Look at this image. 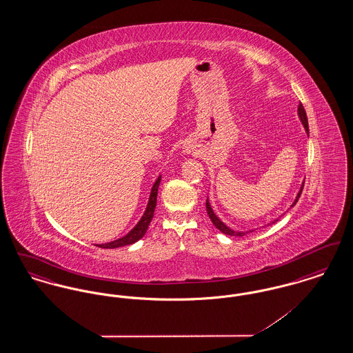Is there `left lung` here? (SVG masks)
<instances>
[{
  "label": "left lung",
  "instance_id": "1",
  "mask_svg": "<svg viewBox=\"0 0 353 353\" xmlns=\"http://www.w3.org/2000/svg\"><path fill=\"white\" fill-rule=\"evenodd\" d=\"M298 115H299V119H301V121H302L303 125H304V130H305V132L307 134H310V131H308V120H307V114H305V111H304V107H303L302 103L299 104V107H298ZM303 186H304V181H303L302 186H301V190H299V193H298V196H296V199H295V201L292 202V205H291V208L292 206H295V203L298 202L299 200V197H301V194H302ZM206 212H208V214H209V219L210 221L213 222V225L219 229V232H222L223 234L226 235H235V236H242V235L246 234V233H252V230L250 232H235L233 229H230L229 226H226L221 219L214 214V212H213V209H212V206H210V202H209V199L206 200ZM278 221V219H274L271 223H275Z\"/></svg>",
  "mask_w": 353,
  "mask_h": 353
}]
</instances>
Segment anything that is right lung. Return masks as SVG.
<instances>
[{
	"label": "right lung",
	"mask_w": 353,
	"mask_h": 353,
	"mask_svg": "<svg viewBox=\"0 0 353 353\" xmlns=\"http://www.w3.org/2000/svg\"><path fill=\"white\" fill-rule=\"evenodd\" d=\"M160 181H161V176L157 177L156 183L152 186L151 196H150V200H148L147 209H145L143 217L137 222V225L134 226V229L128 234H125L124 236L119 238V239H115L112 242L98 245L99 248H103V249H117V248H121V246L132 245L134 242H137L140 238L144 236V234L148 230V226L151 223L152 219H153V213H154V208H156V202H157V189H159Z\"/></svg>",
	"instance_id": "add662e5"
}]
</instances>
